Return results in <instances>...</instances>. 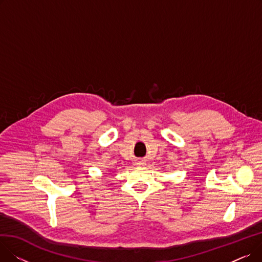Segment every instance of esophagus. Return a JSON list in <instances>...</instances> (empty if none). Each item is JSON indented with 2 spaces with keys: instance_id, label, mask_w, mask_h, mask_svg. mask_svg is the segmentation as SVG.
Listing matches in <instances>:
<instances>
[{
  "instance_id": "obj_1",
  "label": "esophagus",
  "mask_w": 262,
  "mask_h": 262,
  "mask_svg": "<svg viewBox=\"0 0 262 262\" xmlns=\"http://www.w3.org/2000/svg\"><path fill=\"white\" fill-rule=\"evenodd\" d=\"M138 163V166H143V164H145V162L143 161V160H141V161H139V162H137Z\"/></svg>"
}]
</instances>
